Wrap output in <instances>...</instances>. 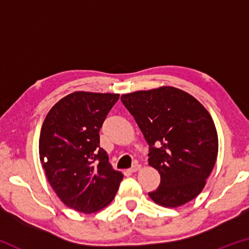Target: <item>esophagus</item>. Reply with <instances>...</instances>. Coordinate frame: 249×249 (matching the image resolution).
<instances>
[{"instance_id":"34e87169","label":"esophagus","mask_w":249,"mask_h":249,"mask_svg":"<svg viewBox=\"0 0 249 249\" xmlns=\"http://www.w3.org/2000/svg\"><path fill=\"white\" fill-rule=\"evenodd\" d=\"M141 168H142L141 165H138V163H135V165H133L132 168H130L129 171H130V172H136V171L140 170Z\"/></svg>"}]
</instances>
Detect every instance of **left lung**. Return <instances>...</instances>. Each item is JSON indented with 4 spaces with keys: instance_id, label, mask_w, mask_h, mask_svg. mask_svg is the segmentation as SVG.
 Here are the masks:
<instances>
[{
    "instance_id": "obj_1",
    "label": "left lung",
    "mask_w": 249,
    "mask_h": 249,
    "mask_svg": "<svg viewBox=\"0 0 249 249\" xmlns=\"http://www.w3.org/2000/svg\"><path fill=\"white\" fill-rule=\"evenodd\" d=\"M121 100L149 145V166L160 175L155 203L177 208L200 195L215 165L214 122L191 94L174 87L123 94Z\"/></svg>"
}]
</instances>
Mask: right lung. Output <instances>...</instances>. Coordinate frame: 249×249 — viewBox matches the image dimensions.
<instances>
[{
  "mask_svg": "<svg viewBox=\"0 0 249 249\" xmlns=\"http://www.w3.org/2000/svg\"><path fill=\"white\" fill-rule=\"evenodd\" d=\"M120 94L77 91L50 108L41 126L39 158L53 191L81 213H94L114 199L123 174L100 147V128Z\"/></svg>",
  "mask_w": 249,
  "mask_h": 249,
  "instance_id": "right-lung-1",
  "label": "right lung"
}]
</instances>
